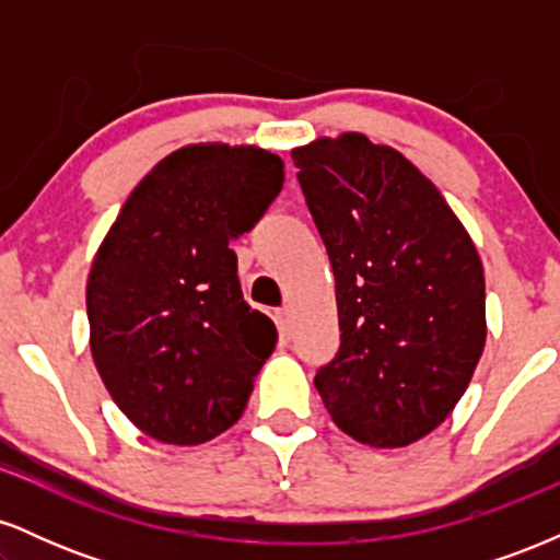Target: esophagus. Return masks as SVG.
Masks as SVG:
<instances>
[{"label":"esophagus","mask_w":560,"mask_h":560,"mask_svg":"<svg viewBox=\"0 0 560 560\" xmlns=\"http://www.w3.org/2000/svg\"><path fill=\"white\" fill-rule=\"evenodd\" d=\"M273 318H276V326H279L281 337L284 339L292 337V311H289V307H279Z\"/></svg>","instance_id":"esophagus-1"}]
</instances>
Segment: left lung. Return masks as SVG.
I'll return each mask as SVG.
<instances>
[{
    "label": "left lung",
    "instance_id": "obj_1",
    "mask_svg": "<svg viewBox=\"0 0 560 560\" xmlns=\"http://www.w3.org/2000/svg\"><path fill=\"white\" fill-rule=\"evenodd\" d=\"M337 279L339 350L316 389L352 440L405 447L447 419L485 350V271L440 189L363 133L292 152Z\"/></svg>",
    "mask_w": 560,
    "mask_h": 560
}]
</instances>
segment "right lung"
Listing matches in <instances>:
<instances>
[{"mask_svg":"<svg viewBox=\"0 0 560 560\" xmlns=\"http://www.w3.org/2000/svg\"><path fill=\"white\" fill-rule=\"evenodd\" d=\"M281 186L273 152L191 144L141 178L107 231L86 284L92 355L152 440L199 445L244 413L279 334L244 302L229 244Z\"/></svg>","mask_w":560,"mask_h":560,"instance_id":"obj_1","label":"right lung"}]
</instances>
